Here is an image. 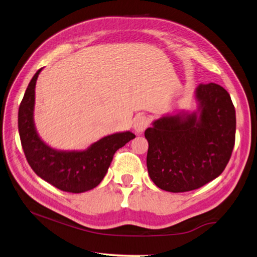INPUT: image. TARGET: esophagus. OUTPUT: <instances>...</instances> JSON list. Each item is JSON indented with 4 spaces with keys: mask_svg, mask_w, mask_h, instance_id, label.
Instances as JSON below:
<instances>
[{
    "mask_svg": "<svg viewBox=\"0 0 257 257\" xmlns=\"http://www.w3.org/2000/svg\"><path fill=\"white\" fill-rule=\"evenodd\" d=\"M148 127V119H147L146 116L144 114H139L135 118L134 120V130L136 132V134H143L145 130Z\"/></svg>",
    "mask_w": 257,
    "mask_h": 257,
    "instance_id": "34e87169",
    "label": "esophagus"
}]
</instances>
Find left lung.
<instances>
[{"label":"left lung","instance_id":"1","mask_svg":"<svg viewBox=\"0 0 257 257\" xmlns=\"http://www.w3.org/2000/svg\"><path fill=\"white\" fill-rule=\"evenodd\" d=\"M194 97L196 110L162 116L145 132L149 177L168 192H188L219 177L235 144L230 94L210 83L196 87Z\"/></svg>","mask_w":257,"mask_h":257}]
</instances>
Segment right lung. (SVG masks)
I'll list each match as a JSON object with an SVG mask.
<instances>
[{
    "label": "right lung",
    "instance_id": "add662e5",
    "mask_svg": "<svg viewBox=\"0 0 257 257\" xmlns=\"http://www.w3.org/2000/svg\"><path fill=\"white\" fill-rule=\"evenodd\" d=\"M38 69L27 86L19 109V133L26 160L38 177L65 192L81 193L96 188L106 176L114 152L133 140L130 132L106 136L86 150L64 151L46 145L34 123Z\"/></svg>",
    "mask_w": 257,
    "mask_h": 257
}]
</instances>
